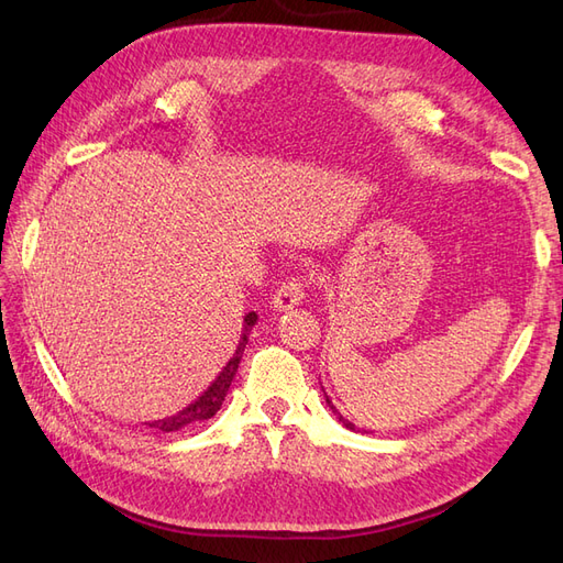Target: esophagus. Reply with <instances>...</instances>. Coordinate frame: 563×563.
Here are the masks:
<instances>
[{"mask_svg":"<svg viewBox=\"0 0 563 563\" xmlns=\"http://www.w3.org/2000/svg\"><path fill=\"white\" fill-rule=\"evenodd\" d=\"M302 298H305V282L288 279L275 291V298H272V308H275L277 312L294 310L302 302Z\"/></svg>","mask_w":563,"mask_h":563,"instance_id":"1","label":"esophagus"}]
</instances>
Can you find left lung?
<instances>
[{
    "label": "left lung",
    "mask_w": 563,
    "mask_h": 563,
    "mask_svg": "<svg viewBox=\"0 0 563 563\" xmlns=\"http://www.w3.org/2000/svg\"><path fill=\"white\" fill-rule=\"evenodd\" d=\"M323 397H327V404H329V408H331V411H333V413H335V418H338V422H343V424H345V428H347V430H356V432H360V428H356V424H354V422H350V420H347V418H343V413H340V411H338V408H335V406H333V401H331V399H329V395H327V391H323Z\"/></svg>",
    "instance_id": "1"
}]
</instances>
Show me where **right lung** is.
Returning <instances> with one entry per match:
<instances>
[{"mask_svg": "<svg viewBox=\"0 0 563 563\" xmlns=\"http://www.w3.org/2000/svg\"><path fill=\"white\" fill-rule=\"evenodd\" d=\"M255 321H258V314H255V312H249L244 317V329H242L240 345H236L232 360L223 366V371L218 373V378L209 385V389L203 391V395L197 401H192L190 406L183 408V411H178L176 416L147 422L150 428H157L162 432H176V430H183V428H187V424H192V422L209 420V418H213L220 411V406H223V401L228 397V389L232 385L234 373H236V368H240L242 354H244V347L249 343V335H251V329L255 327Z\"/></svg>", "mask_w": 563, "mask_h": 563, "instance_id": "obj_1", "label": "right lung"}]
</instances>
